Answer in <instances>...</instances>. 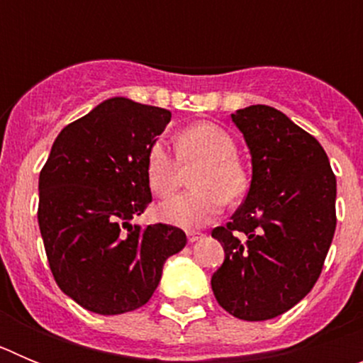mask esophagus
<instances>
[{
  "instance_id": "34e87169",
  "label": "esophagus",
  "mask_w": 363,
  "mask_h": 363,
  "mask_svg": "<svg viewBox=\"0 0 363 363\" xmlns=\"http://www.w3.org/2000/svg\"><path fill=\"white\" fill-rule=\"evenodd\" d=\"M187 238H189V242L194 243V242H198V240L203 238V233H200V230H187Z\"/></svg>"
}]
</instances>
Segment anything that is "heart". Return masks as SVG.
I'll return each mask as SVG.
<instances>
[{"mask_svg":"<svg viewBox=\"0 0 363 363\" xmlns=\"http://www.w3.org/2000/svg\"><path fill=\"white\" fill-rule=\"evenodd\" d=\"M175 162L165 147L154 143L147 152L145 179L156 198L172 196L184 179V171L196 167L191 176L194 191L165 201L160 216L171 225L194 229L205 225L247 191V176L236 160V142L223 127L211 121L189 125L174 138Z\"/></svg>","mask_w":363,"mask_h":363,"instance_id":"1","label":"heart"}]
</instances>
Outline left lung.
I'll return each mask as SVG.
<instances>
[{"label": "left lung", "instance_id": "8db88e82", "mask_svg": "<svg viewBox=\"0 0 363 363\" xmlns=\"http://www.w3.org/2000/svg\"><path fill=\"white\" fill-rule=\"evenodd\" d=\"M252 179L230 221L213 230L225 259L211 278L218 303L247 322L277 318L314 287L336 229V178L318 140L284 112L233 114Z\"/></svg>", "mask_w": 363, "mask_h": 363}]
</instances>
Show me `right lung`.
Here are the masks:
<instances>
[{
    "mask_svg": "<svg viewBox=\"0 0 363 363\" xmlns=\"http://www.w3.org/2000/svg\"><path fill=\"white\" fill-rule=\"evenodd\" d=\"M171 112L111 98L57 134L40 172L38 223L60 289L86 311L121 314L145 306L182 229L130 220L152 201L145 160Z\"/></svg>",
    "mask_w": 363,
    "mask_h": 363,
    "instance_id": "1",
    "label": "right lung"
}]
</instances>
